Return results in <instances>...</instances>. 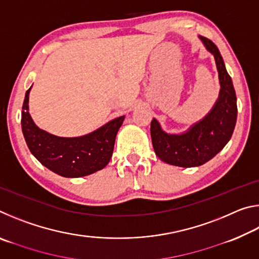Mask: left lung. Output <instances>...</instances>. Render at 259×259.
<instances>
[{
    "label": "left lung",
    "mask_w": 259,
    "mask_h": 259,
    "mask_svg": "<svg viewBox=\"0 0 259 259\" xmlns=\"http://www.w3.org/2000/svg\"><path fill=\"white\" fill-rule=\"evenodd\" d=\"M199 38L216 61L221 84L216 103L203 119L182 134H168L156 119L151 122L152 144L157 157L183 168L202 165L221 152L232 137L238 115L235 90L221 52L208 38Z\"/></svg>",
    "instance_id": "1"
}]
</instances>
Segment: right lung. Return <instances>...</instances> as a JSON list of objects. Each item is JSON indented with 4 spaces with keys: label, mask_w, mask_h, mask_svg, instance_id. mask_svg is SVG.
I'll list each match as a JSON object with an SVG mask.
<instances>
[{
    "label": "right lung",
    "mask_w": 259,
    "mask_h": 259,
    "mask_svg": "<svg viewBox=\"0 0 259 259\" xmlns=\"http://www.w3.org/2000/svg\"><path fill=\"white\" fill-rule=\"evenodd\" d=\"M32 87L26 91L21 112V129L30 153L51 171L67 178L84 177L104 169L111 160L116 134L125 116L115 117L80 137H59L34 123L28 109Z\"/></svg>",
    "instance_id": "add662e5"
}]
</instances>
